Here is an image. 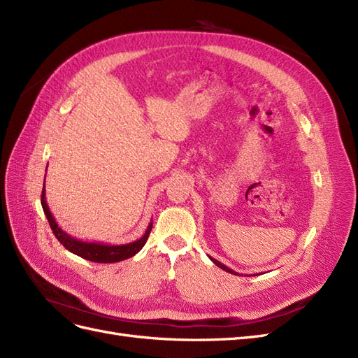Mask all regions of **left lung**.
I'll return each instance as SVG.
<instances>
[{
    "mask_svg": "<svg viewBox=\"0 0 358 358\" xmlns=\"http://www.w3.org/2000/svg\"><path fill=\"white\" fill-rule=\"evenodd\" d=\"M210 259H212V262L216 264V266H218V267H221L222 270H225V272H229V273H233V275H239V273H237V272H234V270H231L230 267H227L225 264H222V263H220L218 262V259H215V258H212V257H209Z\"/></svg>",
    "mask_w": 358,
    "mask_h": 358,
    "instance_id": "obj_1",
    "label": "left lung"
}]
</instances>
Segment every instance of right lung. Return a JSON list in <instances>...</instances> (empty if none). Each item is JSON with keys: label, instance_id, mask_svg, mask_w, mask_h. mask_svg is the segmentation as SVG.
<instances>
[{"label": "right lung", "instance_id": "add662e5", "mask_svg": "<svg viewBox=\"0 0 358 358\" xmlns=\"http://www.w3.org/2000/svg\"><path fill=\"white\" fill-rule=\"evenodd\" d=\"M41 206L43 210H45L46 218L50 224V229L55 234L57 239L62 243V246H66V249H69L70 252L79 255L85 259H90V262H95V263H117L122 262V259H127L129 257L136 255L140 249H142L148 241L149 233L152 230V222H149L148 229L145 231V234L140 237L138 241L129 242L125 245H106V243H99V242H83L76 239V237L67 234L64 231L61 227H58L55 218H53L49 206L46 203V189L43 187L41 191Z\"/></svg>", "mask_w": 358, "mask_h": 358}]
</instances>
